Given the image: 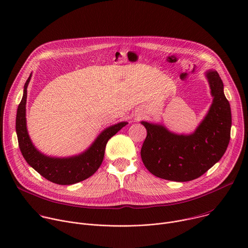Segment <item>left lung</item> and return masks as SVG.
Here are the masks:
<instances>
[{
    "mask_svg": "<svg viewBox=\"0 0 248 248\" xmlns=\"http://www.w3.org/2000/svg\"><path fill=\"white\" fill-rule=\"evenodd\" d=\"M205 76L213 102L192 133L178 134L163 124L141 122L147 130L141 159L158 178L181 183L195 180L219 162L228 148L232 127L230 103L216 70H207Z\"/></svg>",
    "mask_w": 248,
    "mask_h": 248,
    "instance_id": "8db88e82",
    "label": "left lung"
}]
</instances>
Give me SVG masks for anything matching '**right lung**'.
<instances>
[{"instance_id":"1","label":"right lung","mask_w":248,"mask_h":248,"mask_svg":"<svg viewBox=\"0 0 248 248\" xmlns=\"http://www.w3.org/2000/svg\"><path fill=\"white\" fill-rule=\"evenodd\" d=\"M31 76L30 74L24 84L23 96L18 105L16 121L18 146L23 158L30 167L38 171L46 180L57 185H74L88 179L101 166L108 140L125 126L127 122H121L105 128L90 147L78 155L65 158L47 156L33 145L26 126L27 86Z\"/></svg>"}]
</instances>
